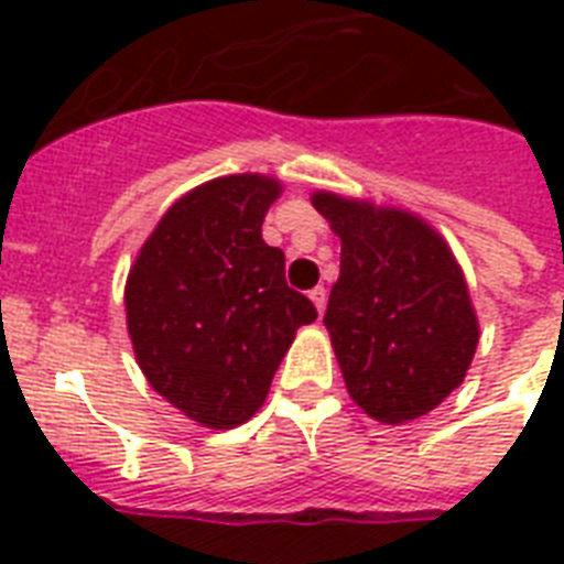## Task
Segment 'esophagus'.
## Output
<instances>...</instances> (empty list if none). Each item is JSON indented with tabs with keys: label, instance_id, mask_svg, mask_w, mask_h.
Returning a JSON list of instances; mask_svg holds the SVG:
<instances>
[{
	"label": "esophagus",
	"instance_id": "esophagus-1",
	"mask_svg": "<svg viewBox=\"0 0 564 564\" xmlns=\"http://www.w3.org/2000/svg\"><path fill=\"white\" fill-rule=\"evenodd\" d=\"M310 301L316 304L318 316H322V313H325V307H327V290H325V286H316V290L310 292Z\"/></svg>",
	"mask_w": 564,
	"mask_h": 564
}]
</instances>
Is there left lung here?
I'll use <instances>...</instances> for the list:
<instances>
[{
	"instance_id": "8db88e82",
	"label": "left lung",
	"mask_w": 564,
	"mask_h": 564,
	"mask_svg": "<svg viewBox=\"0 0 564 564\" xmlns=\"http://www.w3.org/2000/svg\"><path fill=\"white\" fill-rule=\"evenodd\" d=\"M310 202L343 242L325 327L351 401L383 424L427 415L480 343L463 265L415 213L327 189Z\"/></svg>"
}]
</instances>
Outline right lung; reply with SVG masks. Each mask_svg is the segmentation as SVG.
I'll return each instance as SVG.
<instances>
[{"label": "right lung", "mask_w": 564, "mask_h": 564, "mask_svg": "<svg viewBox=\"0 0 564 564\" xmlns=\"http://www.w3.org/2000/svg\"><path fill=\"white\" fill-rule=\"evenodd\" d=\"M283 193L242 172L189 189L163 213L126 281L128 336L154 392L195 424L234 430L263 406L295 330L316 307L286 286L263 219Z\"/></svg>", "instance_id": "right-lung-1"}]
</instances>
